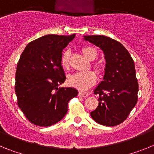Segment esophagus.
Masks as SVG:
<instances>
[{
	"label": "esophagus",
	"mask_w": 154,
	"mask_h": 154,
	"mask_svg": "<svg viewBox=\"0 0 154 154\" xmlns=\"http://www.w3.org/2000/svg\"><path fill=\"white\" fill-rule=\"evenodd\" d=\"M79 96H81V97H87V96H89V93H88V92H79Z\"/></svg>",
	"instance_id": "esophagus-1"
}]
</instances>
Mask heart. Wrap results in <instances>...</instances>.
Masks as SVG:
<instances>
[{"label":"heart","instance_id":"b5f03b06","mask_svg":"<svg viewBox=\"0 0 154 154\" xmlns=\"http://www.w3.org/2000/svg\"><path fill=\"white\" fill-rule=\"evenodd\" d=\"M82 52L86 57L89 60H94L97 57V51L94 48L90 46H85L82 48ZM69 50H65L62 53L61 57V65L62 68L67 69L69 68ZM92 68L98 75H103L106 70V66L102 63H93L92 65ZM96 74L92 72H76L68 77V84L70 86L79 89V90H85L89 89V87L94 85L96 82Z\"/></svg>","mask_w":154,"mask_h":154}]
</instances>
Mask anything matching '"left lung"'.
<instances>
[{"mask_svg": "<svg viewBox=\"0 0 154 154\" xmlns=\"http://www.w3.org/2000/svg\"><path fill=\"white\" fill-rule=\"evenodd\" d=\"M83 38L103 50L106 62L104 80L94 90L99 105L91 112V116L103 126L120 124L130 115L138 99L134 62L126 48L111 38L104 35Z\"/></svg>", "mask_w": 154, "mask_h": 154, "instance_id": "left-lung-1", "label": "left lung"}]
</instances>
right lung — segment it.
Wrapping results in <instances>:
<instances>
[{
    "label": "right lung",
    "instance_id": "right-lung-1",
    "mask_svg": "<svg viewBox=\"0 0 154 154\" xmlns=\"http://www.w3.org/2000/svg\"><path fill=\"white\" fill-rule=\"evenodd\" d=\"M75 35H48L26 46L17 62L15 93L19 108L31 123L50 126L68 112L78 95L74 88H58L66 79L61 65L62 50Z\"/></svg>",
    "mask_w": 154,
    "mask_h": 154
}]
</instances>
